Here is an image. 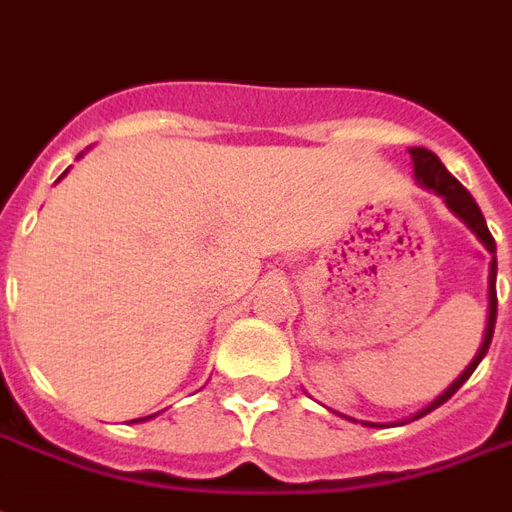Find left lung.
<instances>
[{"mask_svg": "<svg viewBox=\"0 0 512 512\" xmlns=\"http://www.w3.org/2000/svg\"><path fill=\"white\" fill-rule=\"evenodd\" d=\"M409 155H412V163H414V179L423 185V188L434 190L436 196H442L445 199V204L453 210V215H458V218L464 220L469 229L475 231V237L483 245H486V251L491 253V270H488V322H486V335H483V343H480V349H477L475 360L466 365V371L458 379H455L450 387H447L445 393L436 398L434 404H428L423 409V412H417L412 417V420H417V417H423V414L434 412L436 406H442L447 401V398H453V393L461 387V384L472 376V371H475L477 365H480V360L486 357L488 346H491V338H494V324H496V242L494 237H491V231H488L486 226V218H483V212H480V207H477V201L472 199V193L458 182V179L450 174V171L442 166V160L436 158L431 149H423V147H412L409 149ZM357 423V420H354ZM365 425H374V423H365Z\"/></svg>", "mask_w": 512, "mask_h": 512, "instance_id": "8db88e82", "label": "left lung"}]
</instances>
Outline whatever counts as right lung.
Instances as JSON below:
<instances>
[{
  "instance_id": "obj_1",
  "label": "right lung",
  "mask_w": 512,
  "mask_h": 512,
  "mask_svg": "<svg viewBox=\"0 0 512 512\" xmlns=\"http://www.w3.org/2000/svg\"><path fill=\"white\" fill-rule=\"evenodd\" d=\"M133 423H136V420H133Z\"/></svg>"
}]
</instances>
